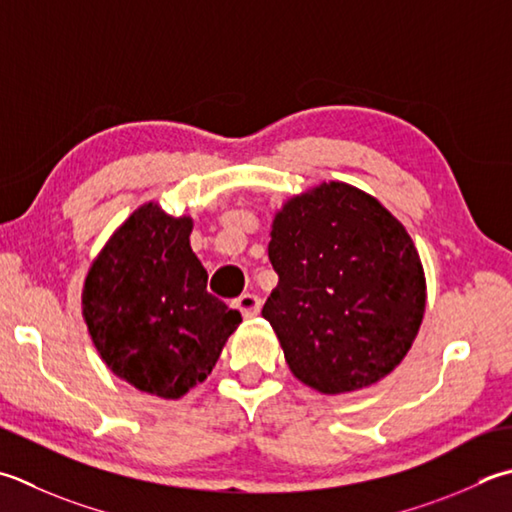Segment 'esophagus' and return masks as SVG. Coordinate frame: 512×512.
Listing matches in <instances>:
<instances>
[{"instance_id":"34e87169","label":"esophagus","mask_w":512,"mask_h":512,"mask_svg":"<svg viewBox=\"0 0 512 512\" xmlns=\"http://www.w3.org/2000/svg\"><path fill=\"white\" fill-rule=\"evenodd\" d=\"M235 308H237L239 313H242L246 319H253V317L259 313V310H262V299H259L257 295L246 293V295L235 299Z\"/></svg>"}]
</instances>
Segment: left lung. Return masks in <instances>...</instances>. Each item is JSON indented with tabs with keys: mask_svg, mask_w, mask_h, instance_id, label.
Segmentation results:
<instances>
[{
	"mask_svg": "<svg viewBox=\"0 0 512 512\" xmlns=\"http://www.w3.org/2000/svg\"><path fill=\"white\" fill-rule=\"evenodd\" d=\"M268 257L279 282L262 315L299 382L353 393L402 364L426 313V277L379 199L344 182L293 195L275 213Z\"/></svg>",
	"mask_w": 512,
	"mask_h": 512,
	"instance_id": "obj_1",
	"label": "left lung"
}]
</instances>
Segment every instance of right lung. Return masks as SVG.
<instances>
[{
    "mask_svg": "<svg viewBox=\"0 0 512 512\" xmlns=\"http://www.w3.org/2000/svg\"><path fill=\"white\" fill-rule=\"evenodd\" d=\"M190 233L193 217L139 206L99 250L82 290L88 335L110 373L162 399L202 384L242 324L206 290Z\"/></svg>",
    "mask_w": 512,
    "mask_h": 512,
    "instance_id": "right-lung-1",
    "label": "right lung"
}]
</instances>
